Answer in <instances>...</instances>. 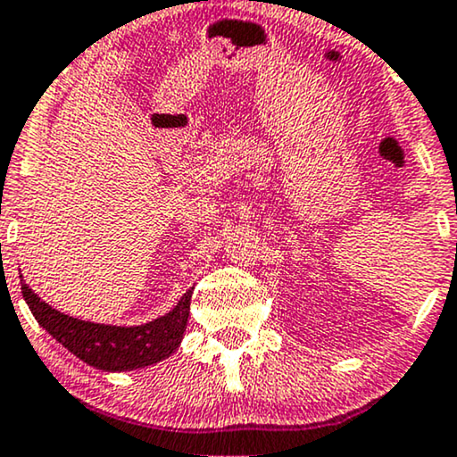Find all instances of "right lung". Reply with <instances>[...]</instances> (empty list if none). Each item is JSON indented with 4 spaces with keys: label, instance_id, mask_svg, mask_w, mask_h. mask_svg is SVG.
<instances>
[{
    "label": "right lung",
    "instance_id": "obj_1",
    "mask_svg": "<svg viewBox=\"0 0 457 457\" xmlns=\"http://www.w3.org/2000/svg\"><path fill=\"white\" fill-rule=\"evenodd\" d=\"M21 291L37 323L65 349L89 366L119 372L151 366L174 353V349L183 340L194 287L187 291L168 315L136 328L102 326V323L80 321V319L63 315L37 298L23 283V277H21Z\"/></svg>",
    "mask_w": 457,
    "mask_h": 457
}]
</instances>
